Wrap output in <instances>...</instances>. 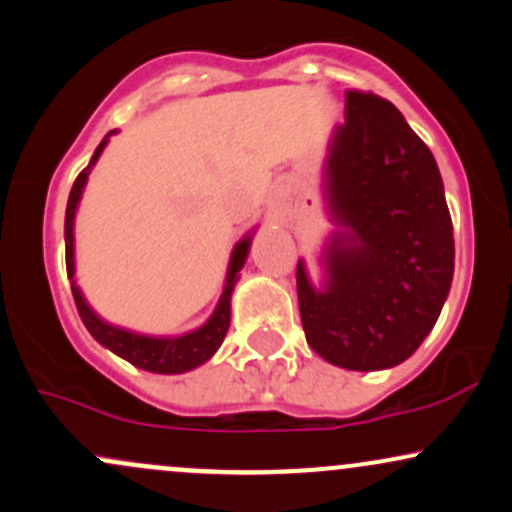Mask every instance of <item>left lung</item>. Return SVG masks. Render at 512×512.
Returning <instances> with one entry per match:
<instances>
[{
  "mask_svg": "<svg viewBox=\"0 0 512 512\" xmlns=\"http://www.w3.org/2000/svg\"><path fill=\"white\" fill-rule=\"evenodd\" d=\"M323 194L335 230L321 249V285L297 263L306 342L340 369L398 366L436 326L453 282V222L434 155L393 102L347 90Z\"/></svg>",
  "mask_w": 512,
  "mask_h": 512,
  "instance_id": "obj_1",
  "label": "left lung"
}]
</instances>
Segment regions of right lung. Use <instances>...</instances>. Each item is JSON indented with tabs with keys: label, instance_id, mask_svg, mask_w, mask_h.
I'll use <instances>...</instances> for the list:
<instances>
[{
	"label": "right lung",
	"instance_id": "add662e5",
	"mask_svg": "<svg viewBox=\"0 0 512 512\" xmlns=\"http://www.w3.org/2000/svg\"><path fill=\"white\" fill-rule=\"evenodd\" d=\"M112 134H117V131H110V134L102 138L100 146L95 148L88 167L78 174L74 186H71L69 203H66V218H64L66 273H69V280H71V292H74L76 309L78 314H81V321L86 323L88 333L93 335L102 347H107V350L117 354V357L126 359V362L138 366V369L143 371H153V374H184V371H191L196 369V366L206 364L208 359L218 352L222 340H225L227 328H230L232 292L239 280L237 273L244 268L246 256H249L251 237H254V232H249L244 239H239V242L234 244L230 266H227V275H225V287H222L218 306H215V311L210 314V318L203 323V326H198L196 330H189V333L172 335V338H155V335H141V333H134V330H126V328L107 323L105 318H100L93 309H90L86 297H83L81 287L76 285L74 220H76L78 203H81L83 189H86L88 174L93 170L95 162H98L100 153L105 150Z\"/></svg>",
	"mask_w": 512,
	"mask_h": 512
}]
</instances>
